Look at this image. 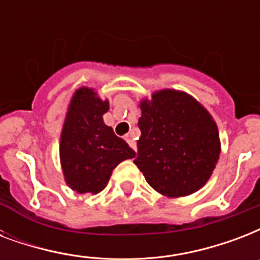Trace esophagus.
Here are the masks:
<instances>
[{
	"mask_svg": "<svg viewBox=\"0 0 260 260\" xmlns=\"http://www.w3.org/2000/svg\"><path fill=\"white\" fill-rule=\"evenodd\" d=\"M125 140H126V143L129 144V147H131V148H132V150H134V151L138 150V146H136V142H135L134 135H132V134L128 135V136H126V138H125Z\"/></svg>",
	"mask_w": 260,
	"mask_h": 260,
	"instance_id": "obj_1",
	"label": "esophagus"
}]
</instances>
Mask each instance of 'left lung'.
<instances>
[{
  "label": "left lung",
  "mask_w": 260,
  "mask_h": 260,
  "mask_svg": "<svg viewBox=\"0 0 260 260\" xmlns=\"http://www.w3.org/2000/svg\"><path fill=\"white\" fill-rule=\"evenodd\" d=\"M135 165L148 185L167 197H183L205 185L220 155L216 122L189 94L162 90L140 104Z\"/></svg>",
  "instance_id": "obj_1"
}]
</instances>
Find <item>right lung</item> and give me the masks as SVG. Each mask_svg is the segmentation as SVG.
<instances>
[{"label":"right lung","mask_w":260,"mask_h":260,"mask_svg":"<svg viewBox=\"0 0 260 260\" xmlns=\"http://www.w3.org/2000/svg\"><path fill=\"white\" fill-rule=\"evenodd\" d=\"M109 102L91 89L77 90L60 136V163L67 185L78 193H100L118 163L135 158V151L104 124Z\"/></svg>","instance_id":"add662e5"}]
</instances>
